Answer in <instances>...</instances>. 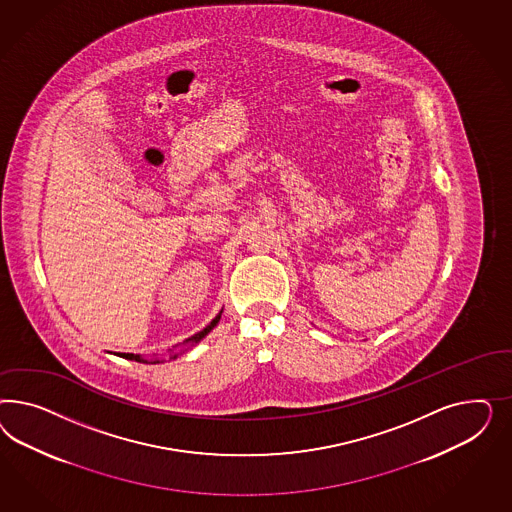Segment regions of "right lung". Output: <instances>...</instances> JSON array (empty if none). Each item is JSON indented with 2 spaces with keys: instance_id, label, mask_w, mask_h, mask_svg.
<instances>
[{
  "instance_id": "add662e5",
  "label": "right lung",
  "mask_w": 512,
  "mask_h": 512,
  "mask_svg": "<svg viewBox=\"0 0 512 512\" xmlns=\"http://www.w3.org/2000/svg\"><path fill=\"white\" fill-rule=\"evenodd\" d=\"M221 313H223V310L217 313L216 317L212 319V323H210V325L206 326V328H202L201 332H197L195 336L187 338V340L184 341V345H187V343H199V341H201L204 336H208V332H210V330H212V328H214V326L219 323V319H221ZM120 357L127 358V360H137V362H144V364H157V362H159V358H155V360H150V362H148L146 358H142L140 355H133V353H122ZM176 357H178V355H172L171 358Z\"/></svg>"
}]
</instances>
